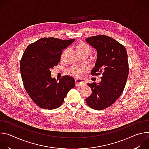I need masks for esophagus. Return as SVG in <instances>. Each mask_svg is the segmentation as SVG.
I'll return each instance as SVG.
<instances>
[{"label": "esophagus", "mask_w": 149, "mask_h": 149, "mask_svg": "<svg viewBox=\"0 0 149 149\" xmlns=\"http://www.w3.org/2000/svg\"><path fill=\"white\" fill-rule=\"evenodd\" d=\"M75 82H76V86L77 87H82L86 85V82L82 79H76Z\"/></svg>", "instance_id": "34e87169"}]
</instances>
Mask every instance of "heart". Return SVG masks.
Masks as SVG:
<instances>
[{"label":"heart","mask_w":149,"mask_h":149,"mask_svg":"<svg viewBox=\"0 0 149 149\" xmlns=\"http://www.w3.org/2000/svg\"><path fill=\"white\" fill-rule=\"evenodd\" d=\"M76 49L80 55L87 54L88 55L91 52V47L86 42H79L75 46ZM86 70L85 67H78L74 66L67 70V73L68 75L72 76L75 78L80 77L84 71Z\"/></svg>","instance_id":"obj_1"}]
</instances>
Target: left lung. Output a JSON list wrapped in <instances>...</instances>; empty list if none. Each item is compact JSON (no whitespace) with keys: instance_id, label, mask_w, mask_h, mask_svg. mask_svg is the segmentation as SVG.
Instances as JSON below:
<instances>
[{"instance_id":"1","label":"left lung","mask_w":149,"mask_h":149,"mask_svg":"<svg viewBox=\"0 0 149 149\" xmlns=\"http://www.w3.org/2000/svg\"><path fill=\"white\" fill-rule=\"evenodd\" d=\"M86 40L97 53L91 74H102L100 82L87 84L92 94L86 101L93 109L101 110L110 107L123 93L129 71L127 54L123 45L108 36L98 35Z\"/></svg>"}]
</instances>
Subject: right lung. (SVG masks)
I'll use <instances>...</instances> for the list:
<instances>
[{
    "label": "right lung",
    "instance_id": "right-lung-1",
    "mask_svg": "<svg viewBox=\"0 0 149 149\" xmlns=\"http://www.w3.org/2000/svg\"><path fill=\"white\" fill-rule=\"evenodd\" d=\"M74 40L42 38L29 45L24 51L20 63L21 77L27 93L40 108H58L75 87L72 77L63 76L58 81L51 77L50 71L58 64L62 51Z\"/></svg>",
    "mask_w": 149,
    "mask_h": 149
}]
</instances>
